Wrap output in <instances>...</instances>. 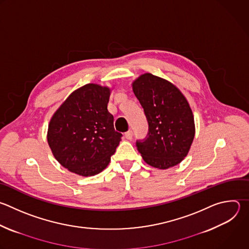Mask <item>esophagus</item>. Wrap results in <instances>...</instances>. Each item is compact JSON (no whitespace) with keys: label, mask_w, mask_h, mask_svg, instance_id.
Here are the masks:
<instances>
[{"label":"esophagus","mask_w":249,"mask_h":249,"mask_svg":"<svg viewBox=\"0 0 249 249\" xmlns=\"http://www.w3.org/2000/svg\"><path fill=\"white\" fill-rule=\"evenodd\" d=\"M125 138L127 139V140H132V138H133V132L131 131V130H129L128 132H126L125 133Z\"/></svg>","instance_id":"esophagus-1"}]
</instances>
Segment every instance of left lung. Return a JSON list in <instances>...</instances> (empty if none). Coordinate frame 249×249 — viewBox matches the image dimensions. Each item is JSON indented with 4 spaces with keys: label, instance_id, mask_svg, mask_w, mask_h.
<instances>
[{
    "label": "left lung",
    "instance_id": "1",
    "mask_svg": "<svg viewBox=\"0 0 249 249\" xmlns=\"http://www.w3.org/2000/svg\"><path fill=\"white\" fill-rule=\"evenodd\" d=\"M148 123L147 138L137 142V149L150 166L168 169L188 155L196 135L189 102L171 82L151 73L132 83Z\"/></svg>",
    "mask_w": 249,
    "mask_h": 249
}]
</instances>
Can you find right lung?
<instances>
[{
	"mask_svg": "<svg viewBox=\"0 0 249 249\" xmlns=\"http://www.w3.org/2000/svg\"><path fill=\"white\" fill-rule=\"evenodd\" d=\"M111 89L90 83L72 92L52 116L49 146L58 163L79 176L101 173L109 164L122 134L107 110Z\"/></svg>",
	"mask_w": 249,
	"mask_h": 249,
	"instance_id": "obj_1",
	"label": "right lung"
}]
</instances>
